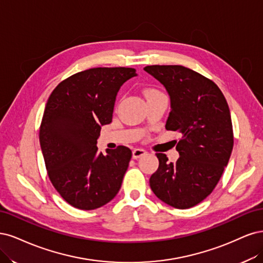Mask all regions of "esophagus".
<instances>
[{
  "instance_id": "obj_1",
  "label": "esophagus",
  "mask_w": 263,
  "mask_h": 263,
  "mask_svg": "<svg viewBox=\"0 0 263 263\" xmlns=\"http://www.w3.org/2000/svg\"><path fill=\"white\" fill-rule=\"evenodd\" d=\"M146 153H147V152H146L145 149H143V148H135V149H133V152H132V157H133L134 159H138V158H140V157H142V156H144V155H146Z\"/></svg>"
}]
</instances>
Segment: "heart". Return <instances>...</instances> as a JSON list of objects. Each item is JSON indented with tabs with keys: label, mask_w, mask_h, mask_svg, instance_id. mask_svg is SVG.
Instances as JSON below:
<instances>
[{
	"label": "heart",
	"mask_w": 263,
	"mask_h": 263,
	"mask_svg": "<svg viewBox=\"0 0 263 263\" xmlns=\"http://www.w3.org/2000/svg\"><path fill=\"white\" fill-rule=\"evenodd\" d=\"M149 91H153V90H149ZM149 91H148V92H149Z\"/></svg>",
	"instance_id": "b5f03b06"
}]
</instances>
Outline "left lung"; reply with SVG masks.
Masks as SVG:
<instances>
[{
    "mask_svg": "<svg viewBox=\"0 0 263 263\" xmlns=\"http://www.w3.org/2000/svg\"><path fill=\"white\" fill-rule=\"evenodd\" d=\"M171 97L166 129L181 133L180 157L168 163L157 153V171L149 185L155 196L176 209L199 204L214 190L230 160L234 134L230 108L216 84L182 65H148Z\"/></svg>",
    "mask_w": 263,
    "mask_h": 263,
    "instance_id": "1",
    "label": "left lung"
}]
</instances>
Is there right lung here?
I'll use <instances>...</instances> for the list:
<instances>
[{
    "instance_id": "add662e5",
    "label": "right lung",
    "mask_w": 263,
    "mask_h": 263,
    "mask_svg": "<svg viewBox=\"0 0 263 263\" xmlns=\"http://www.w3.org/2000/svg\"><path fill=\"white\" fill-rule=\"evenodd\" d=\"M132 67H94L76 73L53 89L40 124L39 141L49 179L60 196L80 210H95L121 188L132 152L118 146L99 153L101 126L112 120L122 84Z\"/></svg>"
}]
</instances>
